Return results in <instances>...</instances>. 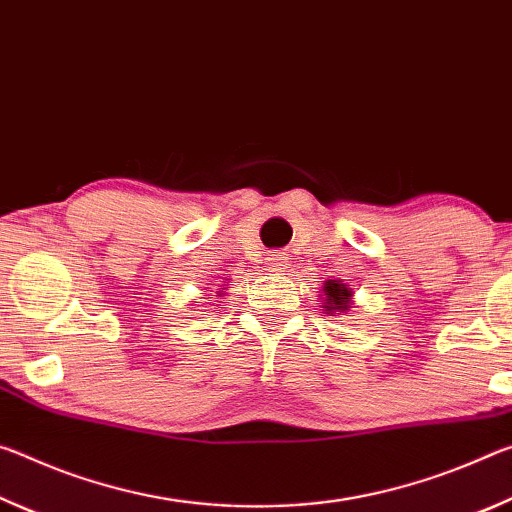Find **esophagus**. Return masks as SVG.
Segmentation results:
<instances>
[{"label":"esophagus","mask_w":512,"mask_h":512,"mask_svg":"<svg viewBox=\"0 0 512 512\" xmlns=\"http://www.w3.org/2000/svg\"><path fill=\"white\" fill-rule=\"evenodd\" d=\"M265 267L270 272H283L288 267V254L286 251H272V254L267 256Z\"/></svg>","instance_id":"obj_1"}]
</instances>
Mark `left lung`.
I'll return each mask as SVG.
<instances>
[{
	"label": "left lung",
	"instance_id": "obj_1",
	"mask_svg": "<svg viewBox=\"0 0 512 512\" xmlns=\"http://www.w3.org/2000/svg\"><path fill=\"white\" fill-rule=\"evenodd\" d=\"M324 295H326L324 308L331 315L333 313L340 315V313H345V311H349V308H351V288H347L345 283L329 279V281L324 283Z\"/></svg>",
	"mask_w": 512,
	"mask_h": 512
}]
</instances>
